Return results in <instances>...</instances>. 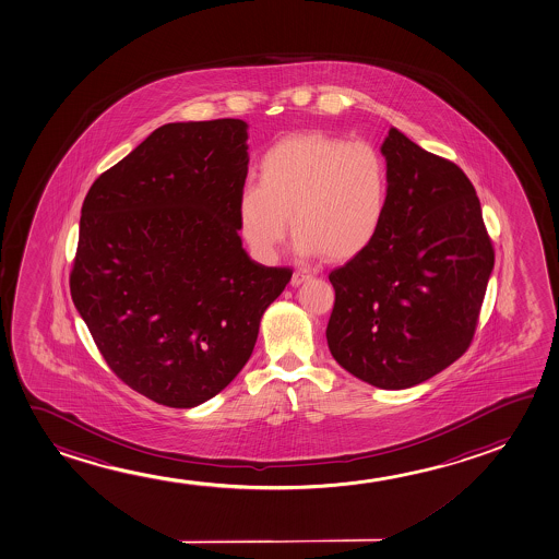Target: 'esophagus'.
Returning a JSON list of instances; mask_svg holds the SVG:
<instances>
[{"mask_svg":"<svg viewBox=\"0 0 559 559\" xmlns=\"http://www.w3.org/2000/svg\"><path fill=\"white\" fill-rule=\"evenodd\" d=\"M311 273L309 271H296L294 275H292V286H300L301 283H306L308 278H311Z\"/></svg>","mask_w":559,"mask_h":559,"instance_id":"1","label":"esophagus"}]
</instances>
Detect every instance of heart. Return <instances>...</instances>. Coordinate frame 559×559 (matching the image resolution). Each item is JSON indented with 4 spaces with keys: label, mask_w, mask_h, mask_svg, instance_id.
<instances>
[{
    "label": "heart",
    "mask_w": 559,
    "mask_h": 559,
    "mask_svg": "<svg viewBox=\"0 0 559 559\" xmlns=\"http://www.w3.org/2000/svg\"><path fill=\"white\" fill-rule=\"evenodd\" d=\"M389 195V165L377 147L304 132L276 140L261 155L259 182H248L238 198V221L261 259L275 258L290 215L300 253L346 261L381 233Z\"/></svg>",
    "instance_id": "obj_1"
}]
</instances>
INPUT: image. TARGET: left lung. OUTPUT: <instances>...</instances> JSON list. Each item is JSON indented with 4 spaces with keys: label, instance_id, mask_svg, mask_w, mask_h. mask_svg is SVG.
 <instances>
[{
    "label": "left lung",
    "instance_id": "obj_1",
    "mask_svg": "<svg viewBox=\"0 0 559 559\" xmlns=\"http://www.w3.org/2000/svg\"><path fill=\"white\" fill-rule=\"evenodd\" d=\"M389 211L367 250L329 275L332 357L384 390L425 382L467 352L493 267L475 187L455 163L390 129Z\"/></svg>",
    "mask_w": 559,
    "mask_h": 559
}]
</instances>
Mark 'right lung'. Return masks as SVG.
I'll return each instance as SVG.
<instances>
[{"label": "right lung", "mask_w": 559, "mask_h": 559, "mask_svg": "<svg viewBox=\"0 0 559 559\" xmlns=\"http://www.w3.org/2000/svg\"><path fill=\"white\" fill-rule=\"evenodd\" d=\"M246 129L163 124L82 203L74 306L109 369L155 404L194 407L228 386L290 281V267L248 258L238 236Z\"/></svg>", "instance_id": "1"}]
</instances>
